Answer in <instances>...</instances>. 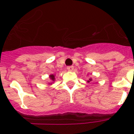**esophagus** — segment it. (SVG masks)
I'll list each match as a JSON object with an SVG mask.
<instances>
[{"mask_svg":"<svg viewBox=\"0 0 134 134\" xmlns=\"http://www.w3.org/2000/svg\"><path fill=\"white\" fill-rule=\"evenodd\" d=\"M67 70H68V71H72L73 70H74V66H68V67H67Z\"/></svg>","mask_w":134,"mask_h":134,"instance_id":"esophagus-1","label":"esophagus"}]
</instances>
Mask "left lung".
I'll use <instances>...</instances> for the list:
<instances>
[{"label":"left lung","mask_w":134,"mask_h":134,"mask_svg":"<svg viewBox=\"0 0 134 134\" xmlns=\"http://www.w3.org/2000/svg\"><path fill=\"white\" fill-rule=\"evenodd\" d=\"M92 80H93V79H91V78H90V79H88V80H87V82H90L92 81Z\"/></svg>","instance_id":"1"}]
</instances>
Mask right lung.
<instances>
[{"label": "right lung", "instance_id": "1", "mask_svg": "<svg viewBox=\"0 0 134 134\" xmlns=\"http://www.w3.org/2000/svg\"><path fill=\"white\" fill-rule=\"evenodd\" d=\"M49 78L50 79V82H49L48 85H52L53 83H54V81H55V75L54 74H50L49 76Z\"/></svg>", "mask_w": 134, "mask_h": 134}]
</instances>
